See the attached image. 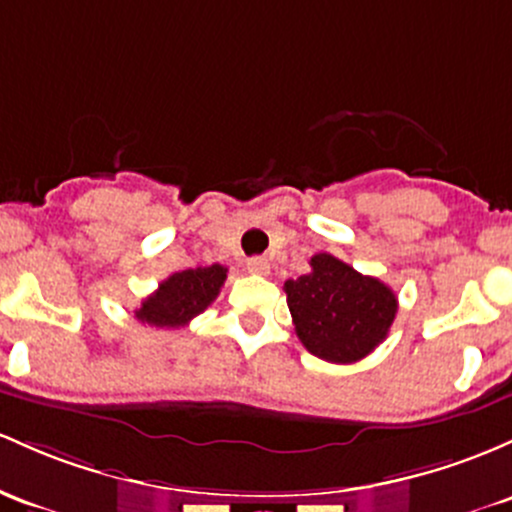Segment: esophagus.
<instances>
[{"label": "esophagus", "mask_w": 512, "mask_h": 512, "mask_svg": "<svg viewBox=\"0 0 512 512\" xmlns=\"http://www.w3.org/2000/svg\"><path fill=\"white\" fill-rule=\"evenodd\" d=\"M247 272L250 274H269V262L265 257H252L247 260Z\"/></svg>", "instance_id": "1"}]
</instances>
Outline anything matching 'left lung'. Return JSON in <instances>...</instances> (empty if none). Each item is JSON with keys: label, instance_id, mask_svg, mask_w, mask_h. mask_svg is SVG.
Here are the masks:
<instances>
[{"label": "left lung", "instance_id": "1", "mask_svg": "<svg viewBox=\"0 0 512 512\" xmlns=\"http://www.w3.org/2000/svg\"><path fill=\"white\" fill-rule=\"evenodd\" d=\"M299 340L333 364L359 362L386 340L398 299L381 279L359 274L328 252L311 257V272L284 284Z\"/></svg>", "mask_w": 512, "mask_h": 512}]
</instances>
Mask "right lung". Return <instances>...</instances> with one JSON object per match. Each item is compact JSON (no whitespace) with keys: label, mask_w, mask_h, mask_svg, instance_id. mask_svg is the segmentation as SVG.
Instances as JSON below:
<instances>
[{"label":"right lung","mask_w":512,"mask_h":512,"mask_svg":"<svg viewBox=\"0 0 512 512\" xmlns=\"http://www.w3.org/2000/svg\"><path fill=\"white\" fill-rule=\"evenodd\" d=\"M226 272L223 265L174 272L157 286L155 294L143 299L136 308V318L150 328H182L216 301Z\"/></svg>","instance_id":"right-lung-1"}]
</instances>
